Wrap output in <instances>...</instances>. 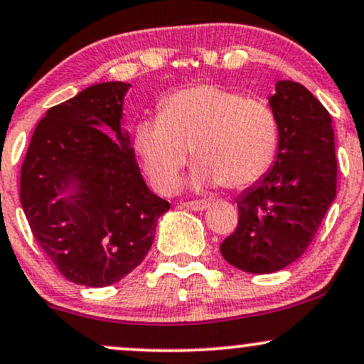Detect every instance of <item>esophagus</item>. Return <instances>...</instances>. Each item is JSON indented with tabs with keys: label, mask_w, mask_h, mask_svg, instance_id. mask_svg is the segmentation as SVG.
Wrapping results in <instances>:
<instances>
[{
	"label": "esophagus",
	"mask_w": 364,
	"mask_h": 364,
	"mask_svg": "<svg viewBox=\"0 0 364 364\" xmlns=\"http://www.w3.org/2000/svg\"><path fill=\"white\" fill-rule=\"evenodd\" d=\"M183 207L190 208V210H195V212H198V210H205L208 208V201L207 200H191V201H183Z\"/></svg>",
	"instance_id": "34e87169"
}]
</instances>
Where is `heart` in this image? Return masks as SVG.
I'll return each instance as SVG.
<instances>
[{"instance_id":"1","label":"heart","mask_w":364,"mask_h":364,"mask_svg":"<svg viewBox=\"0 0 364 364\" xmlns=\"http://www.w3.org/2000/svg\"><path fill=\"white\" fill-rule=\"evenodd\" d=\"M134 146L157 190L178 186L190 151L198 164L196 185L244 190L274 164L279 125L262 100L217 85H195L168 96L159 118L140 122Z\"/></svg>"}]
</instances>
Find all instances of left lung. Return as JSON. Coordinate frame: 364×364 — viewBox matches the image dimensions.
Returning <instances> with one entry per match:
<instances>
[{"instance_id": "8db88e82", "label": "left lung", "mask_w": 364, "mask_h": 364, "mask_svg": "<svg viewBox=\"0 0 364 364\" xmlns=\"http://www.w3.org/2000/svg\"><path fill=\"white\" fill-rule=\"evenodd\" d=\"M279 125L273 168L239 196V224L220 246L246 273H274L299 259L336 196L337 161L329 112L300 82L278 81L269 98Z\"/></svg>"}]
</instances>
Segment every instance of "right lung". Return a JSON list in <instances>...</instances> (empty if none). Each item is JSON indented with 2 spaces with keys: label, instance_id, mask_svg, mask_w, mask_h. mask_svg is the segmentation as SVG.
<instances>
[{
  "label": "right lung",
  "instance_id": "right-lung-1",
  "mask_svg": "<svg viewBox=\"0 0 364 364\" xmlns=\"http://www.w3.org/2000/svg\"><path fill=\"white\" fill-rule=\"evenodd\" d=\"M129 87L100 82L49 108L21 164L20 200L33 237L64 278L85 287H108L137 268L169 210L147 188L122 130ZM68 189L71 196H58Z\"/></svg>",
  "mask_w": 364,
  "mask_h": 364
}]
</instances>
